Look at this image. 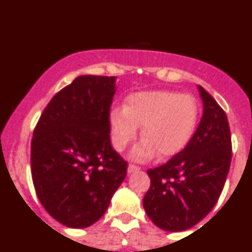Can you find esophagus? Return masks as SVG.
Returning <instances> with one entry per match:
<instances>
[{
  "label": "esophagus",
  "instance_id": "esophagus-1",
  "mask_svg": "<svg viewBox=\"0 0 252 252\" xmlns=\"http://www.w3.org/2000/svg\"><path fill=\"white\" fill-rule=\"evenodd\" d=\"M140 168L136 165H133V164H129L128 165V174H133V173H136V171H139Z\"/></svg>",
  "mask_w": 252,
  "mask_h": 252
}]
</instances>
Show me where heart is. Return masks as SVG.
<instances>
[{
    "label": "heart",
    "mask_w": 252,
    "mask_h": 252,
    "mask_svg": "<svg viewBox=\"0 0 252 252\" xmlns=\"http://www.w3.org/2000/svg\"><path fill=\"white\" fill-rule=\"evenodd\" d=\"M199 106L187 94L171 91L134 93L126 97V107H113L108 115L113 147L122 152L137 136L141 126L142 141L130 152L135 160L155 157L169 158L189 145L197 128Z\"/></svg>",
    "instance_id": "1"
}]
</instances>
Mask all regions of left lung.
Masks as SVG:
<instances>
[{
    "instance_id": "left-lung-1",
    "label": "left lung",
    "mask_w": 252,
    "mask_h": 252,
    "mask_svg": "<svg viewBox=\"0 0 252 252\" xmlns=\"http://www.w3.org/2000/svg\"><path fill=\"white\" fill-rule=\"evenodd\" d=\"M203 116L185 150L164 165L147 170L150 189L144 208L153 223L166 232L186 231L215 206L232 159L228 119L213 96L198 86Z\"/></svg>"
}]
</instances>
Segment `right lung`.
Masks as SVG:
<instances>
[{"mask_svg":"<svg viewBox=\"0 0 252 252\" xmlns=\"http://www.w3.org/2000/svg\"><path fill=\"white\" fill-rule=\"evenodd\" d=\"M116 77L79 76L44 108L31 142V173L47 213L70 228L97 221L126 175L111 146Z\"/></svg>","mask_w":252,"mask_h":252,"instance_id":"right-lung-1","label":"right lung"}]
</instances>
